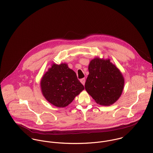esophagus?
<instances>
[{"label":"esophagus","mask_w":153,"mask_h":153,"mask_svg":"<svg viewBox=\"0 0 153 153\" xmlns=\"http://www.w3.org/2000/svg\"><path fill=\"white\" fill-rule=\"evenodd\" d=\"M80 82L84 85L85 83V78H82L80 79Z\"/></svg>","instance_id":"obj_1"}]
</instances>
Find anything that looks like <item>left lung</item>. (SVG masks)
Segmentation results:
<instances>
[{
  "label": "left lung",
  "instance_id": "8db88e82",
  "mask_svg": "<svg viewBox=\"0 0 153 153\" xmlns=\"http://www.w3.org/2000/svg\"><path fill=\"white\" fill-rule=\"evenodd\" d=\"M89 75L85 88L97 104L108 106L120 97L124 85V79L120 71L109 59L96 58L88 66Z\"/></svg>",
  "mask_w": 153,
  "mask_h": 153
}]
</instances>
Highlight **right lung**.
Returning <instances> with one entry per match:
<instances>
[{
	"label": "right lung",
	"mask_w": 153,
	"mask_h": 153,
	"mask_svg": "<svg viewBox=\"0 0 153 153\" xmlns=\"http://www.w3.org/2000/svg\"><path fill=\"white\" fill-rule=\"evenodd\" d=\"M41 87L45 99L59 108L68 105L84 89L76 73L65 63L53 64L42 76Z\"/></svg>",
	"instance_id": "obj_1"
}]
</instances>
